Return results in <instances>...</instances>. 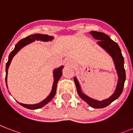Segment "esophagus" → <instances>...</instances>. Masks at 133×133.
I'll return each mask as SVG.
<instances>
[{"instance_id": "obj_1", "label": "esophagus", "mask_w": 133, "mask_h": 133, "mask_svg": "<svg viewBox=\"0 0 133 133\" xmlns=\"http://www.w3.org/2000/svg\"><path fill=\"white\" fill-rule=\"evenodd\" d=\"M68 63H70V61H68Z\"/></svg>"}]
</instances>
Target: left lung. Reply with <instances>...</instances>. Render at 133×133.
<instances>
[{"instance_id":"left-lung-1","label":"left lung","mask_w":133,"mask_h":133,"mask_svg":"<svg viewBox=\"0 0 133 133\" xmlns=\"http://www.w3.org/2000/svg\"><path fill=\"white\" fill-rule=\"evenodd\" d=\"M91 35L94 36V38L99 39L98 42V44L100 45L103 48H104L107 52L112 56L114 59V63L116 65V69L117 70V73L118 76V82L117 87L114 94L107 100L98 101L94 99L89 98V96H86L81 91L80 86L79 84L77 78L74 77V81L75 82L77 91L79 94V97L85 102H87L91 107L94 108H103L110 105L113 101L117 99L120 96L122 93L124 87V83L125 81V71L124 69V59L121 54V51L116 42H114L112 39H110V37L107 35L100 32H96V31H91L90 33Z\"/></svg>"}]
</instances>
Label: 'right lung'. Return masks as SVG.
Listing matches in <instances>:
<instances>
[{
    "instance_id": "obj_1",
    "label": "right lung",
    "mask_w": 133,
    "mask_h": 133,
    "mask_svg": "<svg viewBox=\"0 0 133 133\" xmlns=\"http://www.w3.org/2000/svg\"><path fill=\"white\" fill-rule=\"evenodd\" d=\"M35 39L37 40H42V41H48V40H51L52 39V37L51 36H49L47 35H43V34H34V35H30L28 37H25L24 39H21L20 41L17 42V44L15 45V47L14 49V50L11 51V53L9 55V58H8V61L6 63V68H5V72H6V75H5V82H7V74H8V69L9 68V65L10 64V62L12 59L13 56L18 52V51L21 49L23 46H24L26 44H29L30 42L35 41ZM63 67L61 66L58 68V69H56L54 71V82L53 84V88L51 90V94L49 95V96L46 99H44L43 101H42L41 103H38V104H35V105H26V104H22V103H19L20 105L23 106V107L28 108L30 109H39L40 107H43L44 105L50 101L52 98H54V96H55L56 92V87H57V83L58 81L61 78V75H62V69Z\"/></svg>"
}]
</instances>
